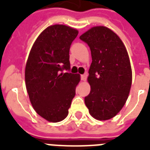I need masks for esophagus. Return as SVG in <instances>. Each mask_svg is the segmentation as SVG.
Listing matches in <instances>:
<instances>
[{"instance_id": "obj_1", "label": "esophagus", "mask_w": 150, "mask_h": 150, "mask_svg": "<svg viewBox=\"0 0 150 150\" xmlns=\"http://www.w3.org/2000/svg\"><path fill=\"white\" fill-rule=\"evenodd\" d=\"M86 79H87V73H85V74L81 75V79H82V81H86Z\"/></svg>"}]
</instances>
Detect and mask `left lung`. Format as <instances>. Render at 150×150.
<instances>
[{"label":"left lung","instance_id":"obj_1","mask_svg":"<svg viewBox=\"0 0 150 150\" xmlns=\"http://www.w3.org/2000/svg\"><path fill=\"white\" fill-rule=\"evenodd\" d=\"M79 38L92 55L91 90L85 103L94 118L109 120L122 109L130 92L132 72L128 52L119 36L105 26L93 27Z\"/></svg>","mask_w":150,"mask_h":150}]
</instances>
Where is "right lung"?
I'll use <instances>...</instances> for the list:
<instances>
[{
  "instance_id": "right-lung-1",
  "label": "right lung",
  "mask_w": 150,
  "mask_h": 150,
  "mask_svg": "<svg viewBox=\"0 0 150 150\" xmlns=\"http://www.w3.org/2000/svg\"><path fill=\"white\" fill-rule=\"evenodd\" d=\"M78 33L64 25L47 27L37 37L27 60L25 79L30 102L36 113L50 122L68 116L80 81L79 74L68 72L69 50Z\"/></svg>"
}]
</instances>
